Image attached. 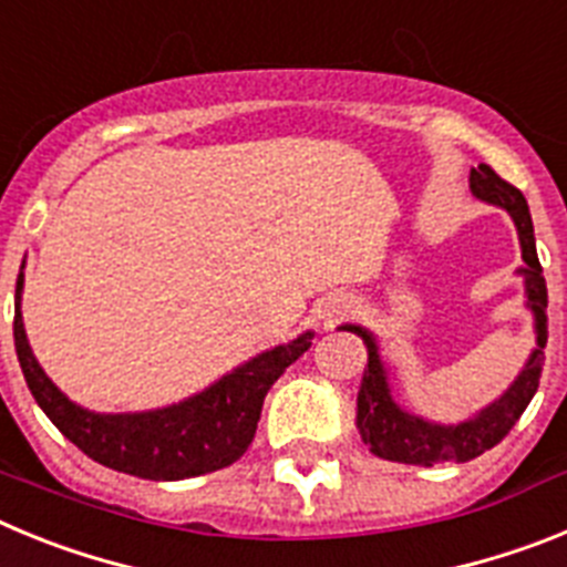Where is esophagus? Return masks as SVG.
Returning <instances> with one entry per match:
<instances>
[{
	"mask_svg": "<svg viewBox=\"0 0 567 567\" xmlns=\"http://www.w3.org/2000/svg\"><path fill=\"white\" fill-rule=\"evenodd\" d=\"M349 312H354V298L352 295H346V292H334L329 295L323 303H320L318 309V318L323 320V323H334V320L346 318Z\"/></svg>",
	"mask_w": 567,
	"mask_h": 567,
	"instance_id": "34e87169",
	"label": "esophagus"
}]
</instances>
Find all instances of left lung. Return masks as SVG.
<instances>
[{
	"instance_id": "8db88e82",
	"label": "left lung",
	"mask_w": 567,
	"mask_h": 567,
	"mask_svg": "<svg viewBox=\"0 0 567 567\" xmlns=\"http://www.w3.org/2000/svg\"><path fill=\"white\" fill-rule=\"evenodd\" d=\"M468 187L474 198L505 209L517 227L523 267L517 275L525 284V307L534 315V334L537 346L530 349L523 372L499 394L494 403L480 409L477 414L460 423H434L398 403L389 378V365L380 354V343L372 332L360 323H343V332H354L369 349L363 380L358 392V432L374 457L392 460L405 465H437V463H468L483 452L494 449L505 434L514 429L519 414L528 409L530 398L537 394L539 374L545 363V343H548V289H545L543 267H539L537 238L530 221L528 202L517 187L503 182L488 164L471 169Z\"/></svg>"
}]
</instances>
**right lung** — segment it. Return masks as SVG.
<instances>
[{
	"label": "right lung",
	"instance_id": "add662e5",
	"mask_svg": "<svg viewBox=\"0 0 567 567\" xmlns=\"http://www.w3.org/2000/svg\"><path fill=\"white\" fill-rule=\"evenodd\" d=\"M24 264L17 278L13 340L22 374L39 409L90 460L142 480H189L227 468L247 452L260 420V405L275 380L312 346L315 332L298 334L255 354L209 383L204 392L150 412H90L73 403L44 374L22 323Z\"/></svg>",
	"mask_w": 567,
	"mask_h": 567
}]
</instances>
